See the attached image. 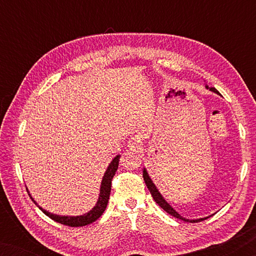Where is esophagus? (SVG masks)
<instances>
[{
  "label": "esophagus",
  "instance_id": "1",
  "mask_svg": "<svg viewBox=\"0 0 256 256\" xmlns=\"http://www.w3.org/2000/svg\"><path fill=\"white\" fill-rule=\"evenodd\" d=\"M128 148L130 152H138L140 148V140L138 138H130L128 141Z\"/></svg>",
  "mask_w": 256,
  "mask_h": 256
}]
</instances>
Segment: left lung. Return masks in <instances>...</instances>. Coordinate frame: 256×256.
<instances>
[{
    "instance_id": "1",
    "label": "left lung",
    "mask_w": 256,
    "mask_h": 256,
    "mask_svg": "<svg viewBox=\"0 0 256 256\" xmlns=\"http://www.w3.org/2000/svg\"><path fill=\"white\" fill-rule=\"evenodd\" d=\"M206 88L210 90H212V92H214V93H216V94H220V93L218 92V90H216L214 88V87H208V86H206ZM143 178H144L146 185V188H149V191H150V194H152V196L154 200H155V202H157V204H158V206H160V208H162L164 210V211L169 213L170 216H174V218H177V219L184 220V222H200V220H205V219H206V218H202V219H194V220H190V219L183 218V216H182L180 214V213L174 211V210L172 208H171V206L166 202V199H164L163 196L160 194L158 188H157L156 185L154 184V182L152 180V178H150V176L148 174V172H146V169H143Z\"/></svg>"
}]
</instances>
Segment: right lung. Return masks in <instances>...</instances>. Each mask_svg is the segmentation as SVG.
<instances>
[{"instance_id":"right-lung-1","label":"right lung","mask_w":256,"mask_h":256,"mask_svg":"<svg viewBox=\"0 0 256 256\" xmlns=\"http://www.w3.org/2000/svg\"><path fill=\"white\" fill-rule=\"evenodd\" d=\"M118 160H120V155H116V157H114V160H112L110 166H108L106 172L104 174L102 182H101V186H100V194H99V199H98L96 204L94 208L90 210L88 213H85L84 216H57V214H52V213L45 211L38 206L36 202L34 200L32 197H31L30 194V198L32 199V202L36 204L38 208H40V211H43L48 218H51L54 222H57L62 225H66V226H71V227H80V226H86L90 225L96 222V219H99L101 214L104 212V210L107 208L108 204V199H110V190H112V180H113L115 172H116L118 168Z\"/></svg>"}]
</instances>
